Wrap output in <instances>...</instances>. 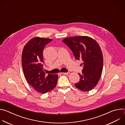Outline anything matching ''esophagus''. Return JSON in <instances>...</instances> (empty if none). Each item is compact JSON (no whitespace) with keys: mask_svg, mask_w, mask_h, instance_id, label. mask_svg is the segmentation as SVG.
<instances>
[{"mask_svg":"<svg viewBox=\"0 0 125 125\" xmlns=\"http://www.w3.org/2000/svg\"><path fill=\"white\" fill-rule=\"evenodd\" d=\"M69 73V72H66V73H61V74L62 75H67Z\"/></svg>","mask_w":125,"mask_h":125,"instance_id":"esophagus-1","label":"esophagus"}]
</instances>
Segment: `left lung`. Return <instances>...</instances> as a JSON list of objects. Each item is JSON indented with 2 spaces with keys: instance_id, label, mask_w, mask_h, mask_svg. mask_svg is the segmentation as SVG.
Returning <instances> with one entry per match:
<instances>
[{
  "instance_id": "8db88e82",
  "label": "left lung",
  "mask_w": 125,
  "mask_h": 125,
  "mask_svg": "<svg viewBox=\"0 0 125 125\" xmlns=\"http://www.w3.org/2000/svg\"><path fill=\"white\" fill-rule=\"evenodd\" d=\"M62 42L72 51L76 60L82 62V73H79L80 80L75 86L83 92L92 90L97 84L103 69V55L99 44L87 36L67 38Z\"/></svg>"
}]
</instances>
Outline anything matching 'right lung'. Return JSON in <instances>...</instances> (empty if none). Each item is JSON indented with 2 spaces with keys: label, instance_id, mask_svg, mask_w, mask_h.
Returning a JSON list of instances; mask_svg holds the SVG:
<instances>
[{
  "label": "right lung",
  "instance_id": "1",
  "mask_svg": "<svg viewBox=\"0 0 125 125\" xmlns=\"http://www.w3.org/2000/svg\"><path fill=\"white\" fill-rule=\"evenodd\" d=\"M52 40L35 37L25 45L22 55L23 72L28 83L38 92L44 94L53 90L57 84V75L48 74L43 69V50Z\"/></svg>",
  "mask_w": 125,
  "mask_h": 125
}]
</instances>
